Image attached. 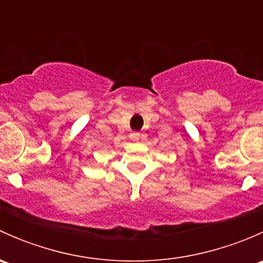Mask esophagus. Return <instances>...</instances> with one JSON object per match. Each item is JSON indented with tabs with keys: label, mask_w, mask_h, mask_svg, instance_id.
Segmentation results:
<instances>
[{
	"label": "esophagus",
	"mask_w": 263,
	"mask_h": 263,
	"mask_svg": "<svg viewBox=\"0 0 263 263\" xmlns=\"http://www.w3.org/2000/svg\"><path fill=\"white\" fill-rule=\"evenodd\" d=\"M131 137H132V139H135V140L140 139V132H132Z\"/></svg>",
	"instance_id": "obj_1"
}]
</instances>
